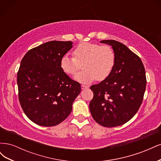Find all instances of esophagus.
I'll use <instances>...</instances> for the list:
<instances>
[{"label":"esophagus","instance_id":"obj_1","mask_svg":"<svg viewBox=\"0 0 161 161\" xmlns=\"http://www.w3.org/2000/svg\"><path fill=\"white\" fill-rule=\"evenodd\" d=\"M89 86H86V85H81V89H87V88H89Z\"/></svg>","mask_w":161,"mask_h":161}]
</instances>
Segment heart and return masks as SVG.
Instances as JSON below:
<instances>
[{
    "instance_id": "1",
    "label": "heart",
    "mask_w": 161,
    "mask_h": 161,
    "mask_svg": "<svg viewBox=\"0 0 161 161\" xmlns=\"http://www.w3.org/2000/svg\"><path fill=\"white\" fill-rule=\"evenodd\" d=\"M73 54L74 57L65 54L61 58L60 68L66 74L74 75L83 64L84 70L78 73L75 79L86 84L95 79H106L113 71L116 59L115 51L110 46L90 42L79 43Z\"/></svg>"
}]
</instances>
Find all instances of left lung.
I'll return each instance as SVG.
<instances>
[{
	"label": "left lung",
	"mask_w": 161,
	"mask_h": 161,
	"mask_svg": "<svg viewBox=\"0 0 161 161\" xmlns=\"http://www.w3.org/2000/svg\"><path fill=\"white\" fill-rule=\"evenodd\" d=\"M100 42L111 46L116 59L111 75L91 86L94 96L89 109L97 123L116 127L128 122L138 111L147 85L146 72L140 57L123 43L112 40Z\"/></svg>",
	"instance_id": "obj_1"
}]
</instances>
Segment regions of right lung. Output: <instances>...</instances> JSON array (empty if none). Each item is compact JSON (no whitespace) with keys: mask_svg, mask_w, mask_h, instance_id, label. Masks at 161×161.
Instances as JSON below:
<instances>
[{"mask_svg":"<svg viewBox=\"0 0 161 161\" xmlns=\"http://www.w3.org/2000/svg\"><path fill=\"white\" fill-rule=\"evenodd\" d=\"M72 42L51 41L32 48L24 56L17 72L19 99L24 113L45 127L62 122L70 114L81 91L60 68L61 58Z\"/></svg>","mask_w":161,"mask_h":161,"instance_id":"1","label":"right lung"}]
</instances>
